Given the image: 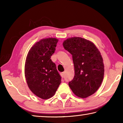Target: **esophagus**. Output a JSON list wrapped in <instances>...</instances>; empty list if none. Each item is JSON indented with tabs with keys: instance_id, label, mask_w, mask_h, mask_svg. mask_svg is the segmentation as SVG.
Instances as JSON below:
<instances>
[{
	"instance_id": "obj_1",
	"label": "esophagus",
	"mask_w": 123,
	"mask_h": 123,
	"mask_svg": "<svg viewBox=\"0 0 123 123\" xmlns=\"http://www.w3.org/2000/svg\"><path fill=\"white\" fill-rule=\"evenodd\" d=\"M60 75H61V77H62V78H63L64 75V72L61 73V74H60Z\"/></svg>"
}]
</instances>
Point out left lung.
<instances>
[{
	"mask_svg": "<svg viewBox=\"0 0 123 123\" xmlns=\"http://www.w3.org/2000/svg\"><path fill=\"white\" fill-rule=\"evenodd\" d=\"M63 46L72 55L74 66V79L68 85L77 97L86 98L103 82L104 64L101 54L92 42L80 37L67 38Z\"/></svg>",
	"mask_w": 123,
	"mask_h": 123,
	"instance_id": "8db88e82",
	"label": "left lung"
}]
</instances>
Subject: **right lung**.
<instances>
[{
	"instance_id": "obj_1",
	"label": "right lung",
	"mask_w": 123,
	"mask_h": 123,
	"mask_svg": "<svg viewBox=\"0 0 123 123\" xmlns=\"http://www.w3.org/2000/svg\"><path fill=\"white\" fill-rule=\"evenodd\" d=\"M58 41L56 38H47L37 42L29 50L25 63V76L29 89L44 100L53 97L61 82L56 64L50 59Z\"/></svg>"
}]
</instances>
